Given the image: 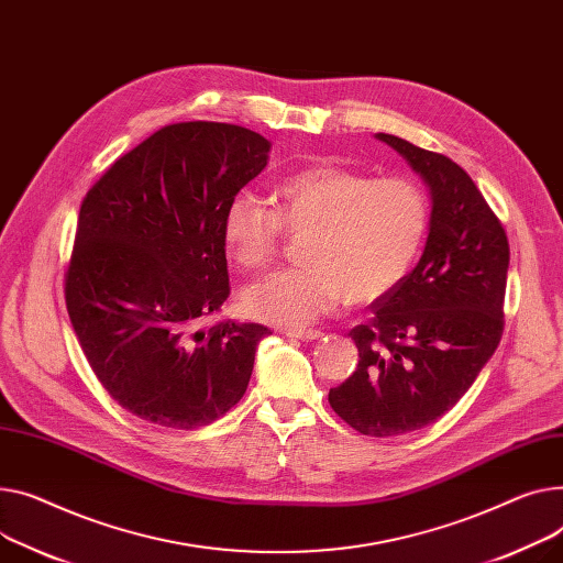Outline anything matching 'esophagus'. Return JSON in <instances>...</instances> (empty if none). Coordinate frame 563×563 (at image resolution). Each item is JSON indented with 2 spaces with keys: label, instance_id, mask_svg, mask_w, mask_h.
Here are the masks:
<instances>
[{
  "label": "esophagus",
  "instance_id": "34e87169",
  "mask_svg": "<svg viewBox=\"0 0 563 563\" xmlns=\"http://www.w3.org/2000/svg\"><path fill=\"white\" fill-rule=\"evenodd\" d=\"M289 336H294V340H301V342H312V340H319V336L323 334L321 330H287Z\"/></svg>",
  "mask_w": 563,
  "mask_h": 563
}]
</instances>
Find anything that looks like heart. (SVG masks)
<instances>
[{"label": "heart", "mask_w": 563, "mask_h": 563, "mask_svg": "<svg viewBox=\"0 0 563 563\" xmlns=\"http://www.w3.org/2000/svg\"><path fill=\"white\" fill-rule=\"evenodd\" d=\"M432 223L423 185L407 176L312 165L285 176L274 208L238 195L223 210L221 233L244 272H265L280 255L285 235L303 238V267L278 272L242 294V310L272 325L306 328L346 296L368 306L402 283Z\"/></svg>", "instance_id": "b5f03b06"}]
</instances>
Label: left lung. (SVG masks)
<instances>
[{
    "instance_id": "8db88e82",
    "label": "left lung",
    "mask_w": 563,
    "mask_h": 563,
    "mask_svg": "<svg viewBox=\"0 0 563 563\" xmlns=\"http://www.w3.org/2000/svg\"><path fill=\"white\" fill-rule=\"evenodd\" d=\"M428 183L432 223L415 272L351 330L357 368L328 394L366 437L421 430L453 409L505 330L509 242L473 178L448 156L378 133Z\"/></svg>"
}]
</instances>
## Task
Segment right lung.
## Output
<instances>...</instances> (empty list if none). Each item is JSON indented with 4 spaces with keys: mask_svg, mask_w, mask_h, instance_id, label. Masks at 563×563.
<instances>
[{
    "mask_svg": "<svg viewBox=\"0 0 563 563\" xmlns=\"http://www.w3.org/2000/svg\"><path fill=\"white\" fill-rule=\"evenodd\" d=\"M269 142L223 122H178L112 163L81 201L65 306L97 380L131 415L174 430L244 396L272 330L219 319L231 296L221 221L267 165Z\"/></svg>",
    "mask_w": 563,
    "mask_h": 563,
    "instance_id": "right-lung-1",
    "label": "right lung"
}]
</instances>
